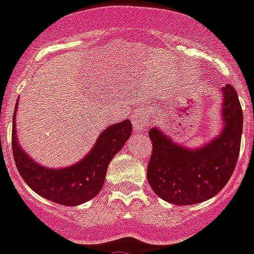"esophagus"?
<instances>
[{
  "label": "esophagus",
  "instance_id": "34e87169",
  "mask_svg": "<svg viewBox=\"0 0 254 254\" xmlns=\"http://www.w3.org/2000/svg\"><path fill=\"white\" fill-rule=\"evenodd\" d=\"M149 118L146 116V113L142 109H138L133 113L132 116V125H133V128L136 132H142L146 127H148Z\"/></svg>",
  "mask_w": 254,
  "mask_h": 254
}]
</instances>
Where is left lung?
<instances>
[{
	"label": "left lung",
	"mask_w": 254,
	"mask_h": 254,
	"mask_svg": "<svg viewBox=\"0 0 254 254\" xmlns=\"http://www.w3.org/2000/svg\"><path fill=\"white\" fill-rule=\"evenodd\" d=\"M221 92L222 129L200 148L177 144L158 127L149 131L153 153L146 176L163 200L176 205L196 204L213 198L229 183L239 157L243 110L231 84Z\"/></svg>",
	"instance_id": "left-lung-1"
}]
</instances>
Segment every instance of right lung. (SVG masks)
Segmentation results:
<instances>
[{"instance_id":"right-lung-1","label":"right lung","mask_w":254,"mask_h":254,"mask_svg":"<svg viewBox=\"0 0 254 254\" xmlns=\"http://www.w3.org/2000/svg\"><path fill=\"white\" fill-rule=\"evenodd\" d=\"M16 112L18 103L12 117V153L16 168L33 191L63 205H79L100 192L110 160L125 146L132 132L129 119L109 126L83 159L64 168H47L30 158L19 144Z\"/></svg>"}]
</instances>
